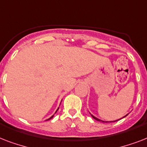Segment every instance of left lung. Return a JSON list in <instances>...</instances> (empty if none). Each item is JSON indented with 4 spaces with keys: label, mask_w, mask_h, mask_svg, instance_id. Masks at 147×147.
I'll return each mask as SVG.
<instances>
[{
    "label": "left lung",
    "mask_w": 147,
    "mask_h": 147,
    "mask_svg": "<svg viewBox=\"0 0 147 147\" xmlns=\"http://www.w3.org/2000/svg\"><path fill=\"white\" fill-rule=\"evenodd\" d=\"M91 115H92V117H93V118H94V119H95L96 121H102V122H107V121H101V120H99V119H98V118H97V117H94V116H93L92 114H91ZM127 115H126V116H127ZM126 116H124V117H126ZM121 119H119V120H121ZM119 120H117V121H119ZM115 121H110V122H115ZM108 122H109V121H108Z\"/></svg>",
    "instance_id": "8db88e82"
}]
</instances>
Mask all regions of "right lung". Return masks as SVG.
<instances>
[{"label":"right lung","instance_id":"obj_1","mask_svg":"<svg viewBox=\"0 0 147 147\" xmlns=\"http://www.w3.org/2000/svg\"><path fill=\"white\" fill-rule=\"evenodd\" d=\"M58 109H59V108H58ZM58 109H57V111H58ZM56 111H55V113H56ZM53 116H54V115H53V116L51 117H49V118L48 119V120H50V119H52V118H53Z\"/></svg>","mask_w":147,"mask_h":147}]
</instances>
